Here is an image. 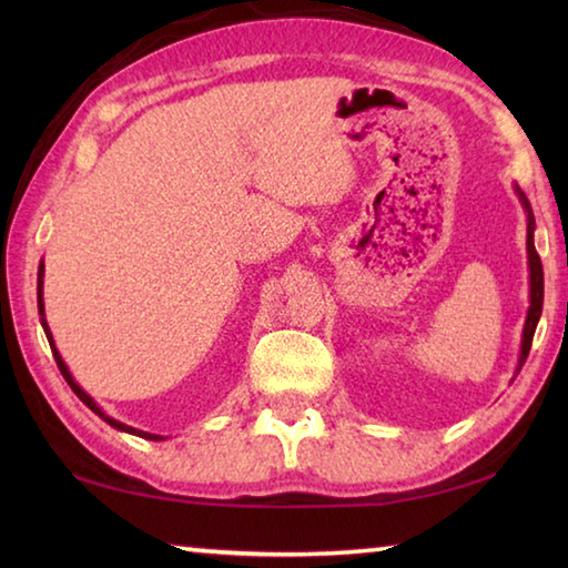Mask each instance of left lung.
Returning a JSON list of instances; mask_svg holds the SVG:
<instances>
[{"mask_svg": "<svg viewBox=\"0 0 568 568\" xmlns=\"http://www.w3.org/2000/svg\"><path fill=\"white\" fill-rule=\"evenodd\" d=\"M516 195L521 200L524 210L528 213V235H526V250H528V277H531V305H528V313H526V323H524V338H521V355H518V371H521V365L526 361L528 351H531V341H534V333H536V323L541 318V307H544V267H541V257H538L536 247H534V213H531V205H528V200L521 190L516 187Z\"/></svg>", "mask_w": 568, "mask_h": 568, "instance_id": "8db88e82", "label": "left lung"}]
</instances>
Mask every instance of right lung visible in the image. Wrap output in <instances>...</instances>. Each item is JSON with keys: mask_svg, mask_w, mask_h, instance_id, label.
Returning a JSON list of instances; mask_svg holds the SVG:
<instances>
[{"mask_svg": "<svg viewBox=\"0 0 568 568\" xmlns=\"http://www.w3.org/2000/svg\"><path fill=\"white\" fill-rule=\"evenodd\" d=\"M42 277H44V265H40V283H37V307H40V315H42V328H44V333H47V341H50V345H52V355H54V361H57V368H60V373L64 376V381L70 383V388L77 393V398H80V400L84 403V406H88L90 410L98 413V416H100L104 423H110L112 428L124 430V434H132V436H140V438H148V440H162V436L145 434V430H138V428H132V426H124V423L110 418L108 413H104V410L98 406V403H94V400L88 396V393H84L80 386H77L74 378H72V373H70V368H67L64 361H62L60 351L54 348V341H52V333H50V328H47V321H44V297H42Z\"/></svg>", "mask_w": 568, "mask_h": 568, "instance_id": "1", "label": "right lung"}]
</instances>
